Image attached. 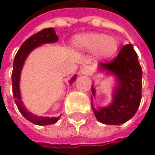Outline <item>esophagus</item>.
<instances>
[{"label":"esophagus","mask_w":155,"mask_h":155,"mask_svg":"<svg viewBox=\"0 0 155 155\" xmlns=\"http://www.w3.org/2000/svg\"><path fill=\"white\" fill-rule=\"evenodd\" d=\"M82 73H84V74H90L91 72V68L89 66H85L84 68H82Z\"/></svg>","instance_id":"1"}]
</instances>
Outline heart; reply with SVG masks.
Instances as JSON below:
<instances>
[{"mask_svg": "<svg viewBox=\"0 0 155 155\" xmlns=\"http://www.w3.org/2000/svg\"><path fill=\"white\" fill-rule=\"evenodd\" d=\"M73 45L79 49L95 51L99 58H109L116 54L119 41L116 38L104 33L89 32L76 36L73 40Z\"/></svg>", "mask_w": 155, "mask_h": 155, "instance_id": "b5f03b06", "label": "heart"}]
</instances>
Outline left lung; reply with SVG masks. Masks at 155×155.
I'll use <instances>...</instances> for the list:
<instances>
[{
  "instance_id": "1",
  "label": "left lung",
  "mask_w": 155,
  "mask_h": 155,
  "mask_svg": "<svg viewBox=\"0 0 155 155\" xmlns=\"http://www.w3.org/2000/svg\"><path fill=\"white\" fill-rule=\"evenodd\" d=\"M99 67L114 73L118 79L112 103L106 108H93L97 119L106 124H121L131 119L141 100L142 70L131 44L124 45L116 58ZM92 93L95 90L92 87Z\"/></svg>"
}]
</instances>
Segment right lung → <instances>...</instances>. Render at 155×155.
<instances>
[{"label":"right lung","mask_w":155,"mask_h":155,"mask_svg":"<svg viewBox=\"0 0 155 155\" xmlns=\"http://www.w3.org/2000/svg\"><path fill=\"white\" fill-rule=\"evenodd\" d=\"M58 40V35L56 34L55 29L53 28H47L41 29V31L33 34L32 36L29 37L28 40H26L23 45H21L20 49L17 51L16 55L14 59L13 64V71H12V86H13V94L15 102L21 114L29 122H31L38 126H46V124H55L58 121L59 117H39L36 115H33L29 111H28L23 103L21 101L20 92H19V79H20V72L23 67V64L25 62L26 58L29 54V52L33 50L35 47L47 43H55ZM75 79V76L71 79V83L73 82Z\"/></svg>","instance_id":"right-lung-1"}]
</instances>
